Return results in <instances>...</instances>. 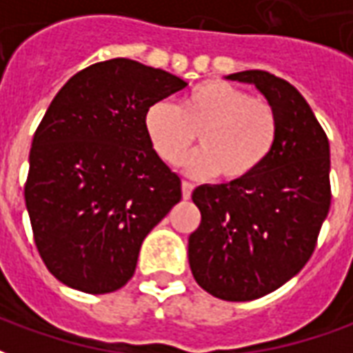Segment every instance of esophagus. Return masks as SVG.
I'll use <instances>...</instances> for the list:
<instances>
[{
    "label": "esophagus",
    "mask_w": 353,
    "mask_h": 353,
    "mask_svg": "<svg viewBox=\"0 0 353 353\" xmlns=\"http://www.w3.org/2000/svg\"><path fill=\"white\" fill-rule=\"evenodd\" d=\"M192 189H194V187H192V183H189V181H183V183H181V194H183L185 200L191 199Z\"/></svg>",
    "instance_id": "esophagus-1"
}]
</instances>
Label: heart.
<instances>
[{
    "label": "heart",
    "mask_w": 353,
    "mask_h": 353,
    "mask_svg": "<svg viewBox=\"0 0 353 353\" xmlns=\"http://www.w3.org/2000/svg\"><path fill=\"white\" fill-rule=\"evenodd\" d=\"M147 139L166 164H177L199 134L200 149L185 161L194 177L229 181L253 176L272 153L278 119L272 105L221 79L200 83L177 105L154 101L143 117Z\"/></svg>",
    "instance_id": "obj_1"
}]
</instances>
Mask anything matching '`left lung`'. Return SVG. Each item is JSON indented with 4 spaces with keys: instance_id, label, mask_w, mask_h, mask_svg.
Wrapping results in <instances>:
<instances>
[{
    "instance_id": "left-lung-1",
    "label": "left lung",
    "mask_w": 353,
    "mask_h": 353,
    "mask_svg": "<svg viewBox=\"0 0 353 353\" xmlns=\"http://www.w3.org/2000/svg\"><path fill=\"white\" fill-rule=\"evenodd\" d=\"M225 79L265 96L278 136L253 176L192 191L202 221L189 236V265L210 295L244 303L281 288L310 259L331 206V159L325 132L291 83L261 70Z\"/></svg>"
}]
</instances>
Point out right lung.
<instances>
[{
	"mask_svg": "<svg viewBox=\"0 0 353 353\" xmlns=\"http://www.w3.org/2000/svg\"><path fill=\"white\" fill-rule=\"evenodd\" d=\"M185 87L164 70L113 58L75 73L50 101L24 199L37 252L68 288H123L141 242L181 200V179L154 153L143 117Z\"/></svg>",
	"mask_w": 353,
	"mask_h": 353,
	"instance_id": "add662e5",
	"label": "right lung"
}]
</instances>
